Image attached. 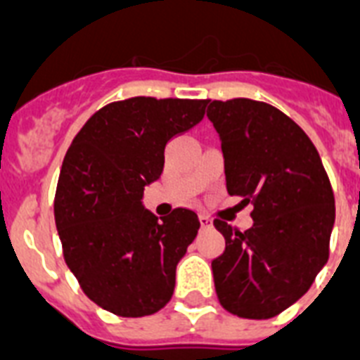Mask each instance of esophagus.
<instances>
[{
  "label": "esophagus",
  "mask_w": 360,
  "mask_h": 360,
  "mask_svg": "<svg viewBox=\"0 0 360 360\" xmlns=\"http://www.w3.org/2000/svg\"><path fill=\"white\" fill-rule=\"evenodd\" d=\"M198 221H200V226L204 228V230H206V228L213 226V221L207 215H200V217H198Z\"/></svg>",
  "instance_id": "1"
}]
</instances>
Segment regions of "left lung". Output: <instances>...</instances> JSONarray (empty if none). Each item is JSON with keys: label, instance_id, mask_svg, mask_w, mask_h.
I'll return each mask as SVG.
<instances>
[{"label": "left lung", "instance_id": "1", "mask_svg": "<svg viewBox=\"0 0 360 360\" xmlns=\"http://www.w3.org/2000/svg\"><path fill=\"white\" fill-rule=\"evenodd\" d=\"M226 189L252 202L246 231L215 219L226 239L212 261L219 302L240 319L266 320L300 300L328 263L335 197L320 154L289 115L239 97L210 101Z\"/></svg>", "mask_w": 360, "mask_h": 360}]
</instances>
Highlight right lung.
<instances>
[{
	"instance_id": "right-lung-1",
	"label": "right lung",
	"mask_w": 360,
	"mask_h": 360,
	"mask_svg": "<svg viewBox=\"0 0 360 360\" xmlns=\"http://www.w3.org/2000/svg\"><path fill=\"white\" fill-rule=\"evenodd\" d=\"M210 99L130 97L97 110L68 148L55 195L62 252L80 289L110 313H158L174 292L176 265L200 228L176 207L158 217L141 206L163 171L171 138L200 123Z\"/></svg>"
}]
</instances>
